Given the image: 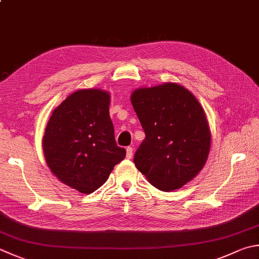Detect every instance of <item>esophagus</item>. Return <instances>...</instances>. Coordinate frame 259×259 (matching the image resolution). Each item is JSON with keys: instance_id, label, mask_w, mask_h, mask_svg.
I'll list each match as a JSON object with an SVG mask.
<instances>
[{"instance_id": "esophagus-1", "label": "esophagus", "mask_w": 259, "mask_h": 259, "mask_svg": "<svg viewBox=\"0 0 259 259\" xmlns=\"http://www.w3.org/2000/svg\"><path fill=\"white\" fill-rule=\"evenodd\" d=\"M126 157L128 159H132V157H133V148H132V146H128V148L126 149Z\"/></svg>"}]
</instances>
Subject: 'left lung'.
Segmentation results:
<instances>
[{
    "mask_svg": "<svg viewBox=\"0 0 259 259\" xmlns=\"http://www.w3.org/2000/svg\"><path fill=\"white\" fill-rule=\"evenodd\" d=\"M131 101L145 133L134 154L136 168L163 192L183 187L201 171L211 146L202 106L176 83L138 89Z\"/></svg>",
    "mask_w": 259,
    "mask_h": 259,
    "instance_id": "1",
    "label": "left lung"
}]
</instances>
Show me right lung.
Masks as SVG:
<instances>
[{
	"mask_svg": "<svg viewBox=\"0 0 259 259\" xmlns=\"http://www.w3.org/2000/svg\"><path fill=\"white\" fill-rule=\"evenodd\" d=\"M109 102L106 91L77 90L53 111L47 124L42 139L47 165L63 184L80 193L102 186L126 155L116 144Z\"/></svg>",
	"mask_w": 259,
	"mask_h": 259,
	"instance_id": "1",
	"label": "right lung"
}]
</instances>
